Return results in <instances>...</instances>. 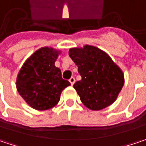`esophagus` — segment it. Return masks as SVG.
Instances as JSON below:
<instances>
[{"mask_svg":"<svg viewBox=\"0 0 146 146\" xmlns=\"http://www.w3.org/2000/svg\"><path fill=\"white\" fill-rule=\"evenodd\" d=\"M69 82L71 83V85H73V84H74V82H75V78H74L73 77H72V78L69 79Z\"/></svg>","mask_w":146,"mask_h":146,"instance_id":"1","label":"esophagus"}]
</instances>
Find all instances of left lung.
<instances>
[{"label":"left lung","mask_w":146,"mask_h":146,"mask_svg":"<svg viewBox=\"0 0 146 146\" xmlns=\"http://www.w3.org/2000/svg\"><path fill=\"white\" fill-rule=\"evenodd\" d=\"M68 54L82 77L73 88L83 105L92 111L111 105L124 85V73L121 68L106 52L88 44L71 48Z\"/></svg>","instance_id":"8db88e82"}]
</instances>
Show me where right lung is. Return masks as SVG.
Segmentation results:
<instances>
[{
	"label": "right lung",
	"instance_id": "add662e5",
	"mask_svg": "<svg viewBox=\"0 0 146 146\" xmlns=\"http://www.w3.org/2000/svg\"><path fill=\"white\" fill-rule=\"evenodd\" d=\"M61 50L42 47L25 60L16 78V89L32 108L44 111L55 107L70 82L63 79L55 61Z\"/></svg>",
	"mask_w": 146,
	"mask_h": 146
}]
</instances>
